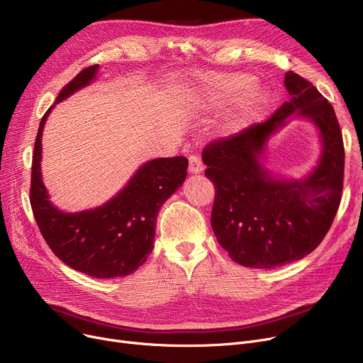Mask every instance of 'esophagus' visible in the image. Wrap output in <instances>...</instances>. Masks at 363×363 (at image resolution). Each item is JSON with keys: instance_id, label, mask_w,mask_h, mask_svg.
Instances as JSON below:
<instances>
[{"instance_id": "34e87169", "label": "esophagus", "mask_w": 363, "mask_h": 363, "mask_svg": "<svg viewBox=\"0 0 363 363\" xmlns=\"http://www.w3.org/2000/svg\"><path fill=\"white\" fill-rule=\"evenodd\" d=\"M203 169L204 167H203V163H201L200 157H197V156L189 157V164H188V172H189V174H194V175L201 174Z\"/></svg>"}]
</instances>
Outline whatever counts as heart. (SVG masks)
<instances>
[{
  "label": "heart",
  "instance_id": "heart-1",
  "mask_svg": "<svg viewBox=\"0 0 363 363\" xmlns=\"http://www.w3.org/2000/svg\"><path fill=\"white\" fill-rule=\"evenodd\" d=\"M250 73H211L196 81L189 94V108L196 113H212L237 103L235 111L223 125V132L235 133L250 123L256 114L269 103L271 92L264 86H254Z\"/></svg>",
  "mask_w": 363,
  "mask_h": 363
}]
</instances>
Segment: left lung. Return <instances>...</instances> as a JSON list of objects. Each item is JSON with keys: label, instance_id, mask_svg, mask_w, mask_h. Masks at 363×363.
I'll use <instances>...</instances> for the list:
<instances>
[{"label": "left lung", "instance_id": "8db88e82", "mask_svg": "<svg viewBox=\"0 0 363 363\" xmlns=\"http://www.w3.org/2000/svg\"><path fill=\"white\" fill-rule=\"evenodd\" d=\"M290 94L271 119L203 150L204 175L216 189L212 228L230 257L247 268L272 269L312 253L328 233L341 200L345 147L333 106L306 79L287 72ZM309 120L321 156L306 177L281 179L265 167L270 138L290 121Z\"/></svg>", "mask_w": 363, "mask_h": 363}]
</instances>
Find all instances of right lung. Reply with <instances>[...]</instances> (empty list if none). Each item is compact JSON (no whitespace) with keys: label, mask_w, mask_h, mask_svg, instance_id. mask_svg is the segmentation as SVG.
<instances>
[{"label":"right lung","mask_w":363,"mask_h":363,"mask_svg":"<svg viewBox=\"0 0 363 363\" xmlns=\"http://www.w3.org/2000/svg\"><path fill=\"white\" fill-rule=\"evenodd\" d=\"M100 66L82 70L59 94L55 104L97 79ZM51 106L40 123L33 150L30 206L40 231L54 255L72 269L94 278L135 272L152 250L160 207L186 178L188 160L159 157L143 163L121 191L104 204L65 212L52 204L43 181V132Z\"/></svg>","instance_id":"1"}]
</instances>
